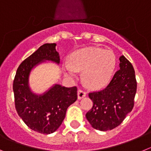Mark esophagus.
<instances>
[{
	"mask_svg": "<svg viewBox=\"0 0 151 151\" xmlns=\"http://www.w3.org/2000/svg\"><path fill=\"white\" fill-rule=\"evenodd\" d=\"M86 92H85L83 89H79L78 92H77V97H78V99H81L83 98L86 97Z\"/></svg>",
	"mask_w": 151,
	"mask_h": 151,
	"instance_id": "esophagus-1",
	"label": "esophagus"
}]
</instances>
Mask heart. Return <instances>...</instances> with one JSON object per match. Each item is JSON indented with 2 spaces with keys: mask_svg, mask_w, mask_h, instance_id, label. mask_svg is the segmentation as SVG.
Listing matches in <instances>:
<instances>
[{
  "mask_svg": "<svg viewBox=\"0 0 151 151\" xmlns=\"http://www.w3.org/2000/svg\"><path fill=\"white\" fill-rule=\"evenodd\" d=\"M115 65L116 58L113 52L99 47H87L70 55L69 62L65 64V70L70 77H74L77 70H83V78L86 84L98 89L108 84Z\"/></svg>",
  "mask_w": 151,
  "mask_h": 151,
  "instance_id": "1",
  "label": "heart"
}]
</instances>
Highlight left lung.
I'll list each match as a JSON object with an SVG mask.
<instances>
[{"mask_svg":"<svg viewBox=\"0 0 151 151\" xmlns=\"http://www.w3.org/2000/svg\"><path fill=\"white\" fill-rule=\"evenodd\" d=\"M119 70L104 89L89 93L93 101L86 119L94 129L108 131L120 125L134 107L137 90L135 70L124 55L119 57Z\"/></svg>","mask_w":151,"mask_h":151,"instance_id":"8db88e82","label":"left lung"}]
</instances>
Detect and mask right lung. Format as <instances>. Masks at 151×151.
<instances>
[{
    "label": "right lung",
    "instance_id": "1",
    "mask_svg": "<svg viewBox=\"0 0 151 151\" xmlns=\"http://www.w3.org/2000/svg\"><path fill=\"white\" fill-rule=\"evenodd\" d=\"M55 43H45L23 61L13 81L15 108L19 116L32 130L50 134L58 129L65 116L66 111L77 99V88L55 84L42 96L32 93L28 86L31 70L43 60L59 63Z\"/></svg>",
    "mask_w": 151,
    "mask_h": 151
}]
</instances>
